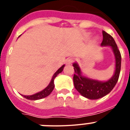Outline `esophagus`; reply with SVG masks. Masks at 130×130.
Returning <instances> with one entry per match:
<instances>
[{"instance_id":"obj_1","label":"esophagus","mask_w":130,"mask_h":130,"mask_svg":"<svg viewBox=\"0 0 130 130\" xmlns=\"http://www.w3.org/2000/svg\"><path fill=\"white\" fill-rule=\"evenodd\" d=\"M73 61H74V58L73 57H70L67 60V65H71Z\"/></svg>"}]
</instances>
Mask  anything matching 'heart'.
Listing matches in <instances>:
<instances>
[{
  "label": "heart",
  "instance_id": "obj_1",
  "mask_svg": "<svg viewBox=\"0 0 130 130\" xmlns=\"http://www.w3.org/2000/svg\"><path fill=\"white\" fill-rule=\"evenodd\" d=\"M96 39H97L96 38H95V39H94V40H96Z\"/></svg>",
  "mask_w": 130,
  "mask_h": 130
}]
</instances>
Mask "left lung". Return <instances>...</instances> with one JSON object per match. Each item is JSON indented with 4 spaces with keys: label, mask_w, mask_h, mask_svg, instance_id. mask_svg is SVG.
<instances>
[{
    "label": "left lung",
    "mask_w": 130,
    "mask_h": 130,
    "mask_svg": "<svg viewBox=\"0 0 130 130\" xmlns=\"http://www.w3.org/2000/svg\"><path fill=\"white\" fill-rule=\"evenodd\" d=\"M103 40L101 46H110L113 52L115 59V69L113 75L107 81H100L83 75L81 68L77 62L73 63L75 74L73 75V84L75 89L83 96L90 100L101 99L108 94L116 85L121 70V57L113 38L109 34L103 31Z\"/></svg>",
    "instance_id": "obj_1"
}]
</instances>
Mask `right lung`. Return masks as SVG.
Instances as JSON below:
<instances>
[{
	"label": "right lung",
	"instance_id": "1",
	"mask_svg": "<svg viewBox=\"0 0 130 130\" xmlns=\"http://www.w3.org/2000/svg\"><path fill=\"white\" fill-rule=\"evenodd\" d=\"M64 67H65V65H62V66H61V67H60L55 73H54V75H53V77H52L51 81L50 82L49 84L47 86L44 90H42L39 92L36 93V94L32 95H28V96H27V95H22L24 98H25V99H28V100H31V101H36V100L44 99L45 97L48 96L53 92V89H54V87H55V84H54L55 78L57 77V75H59V73H61V72L63 71Z\"/></svg>",
	"mask_w": 130,
	"mask_h": 130
}]
</instances>
